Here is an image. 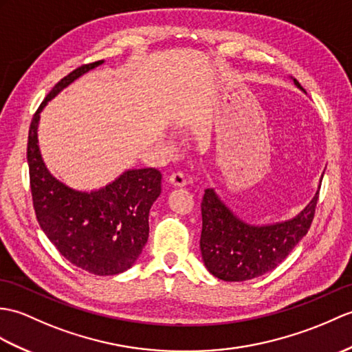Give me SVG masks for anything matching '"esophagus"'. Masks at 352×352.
Here are the masks:
<instances>
[{
	"label": "esophagus",
	"mask_w": 352,
	"mask_h": 352,
	"mask_svg": "<svg viewBox=\"0 0 352 352\" xmlns=\"http://www.w3.org/2000/svg\"><path fill=\"white\" fill-rule=\"evenodd\" d=\"M169 182L173 183L174 186L183 187V186L187 184V178H186V175L182 173V170H177V173H173V174L169 175Z\"/></svg>",
	"instance_id": "obj_1"
}]
</instances>
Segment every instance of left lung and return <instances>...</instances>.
<instances>
[{"label": "left lung", "instance_id": "left-lung-1", "mask_svg": "<svg viewBox=\"0 0 352 352\" xmlns=\"http://www.w3.org/2000/svg\"><path fill=\"white\" fill-rule=\"evenodd\" d=\"M294 84L303 89L296 79ZM318 196L320 190L297 217L276 225L253 226L234 216L214 190L207 189L201 202L199 246L208 272L225 282H243L272 272L307 234Z\"/></svg>", "mask_w": 352, "mask_h": 352}]
</instances>
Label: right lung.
I'll return each instance as SVG.
<instances>
[{"mask_svg": "<svg viewBox=\"0 0 352 352\" xmlns=\"http://www.w3.org/2000/svg\"><path fill=\"white\" fill-rule=\"evenodd\" d=\"M103 61L84 64L56 84L31 120L27 159L37 222L61 255L97 276H113L135 264L148 240V214L162 192L156 168L129 169L116 182L93 192H79L58 182L38 150L40 112L63 88Z\"/></svg>", "mask_w": 352, "mask_h": 352, "instance_id": "add662e5", "label": "right lung"}]
</instances>
